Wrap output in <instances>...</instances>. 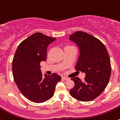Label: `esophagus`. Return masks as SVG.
Returning <instances> with one entry per match:
<instances>
[{
	"label": "esophagus",
	"instance_id": "1",
	"mask_svg": "<svg viewBox=\"0 0 120 120\" xmlns=\"http://www.w3.org/2000/svg\"><path fill=\"white\" fill-rule=\"evenodd\" d=\"M62 79L65 80H69V78H66V77H62Z\"/></svg>",
	"mask_w": 120,
	"mask_h": 120
}]
</instances>
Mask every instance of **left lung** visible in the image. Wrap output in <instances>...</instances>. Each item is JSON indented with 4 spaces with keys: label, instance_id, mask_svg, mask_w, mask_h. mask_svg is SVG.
<instances>
[{
    "label": "left lung",
    "instance_id": "obj_1",
    "mask_svg": "<svg viewBox=\"0 0 120 120\" xmlns=\"http://www.w3.org/2000/svg\"><path fill=\"white\" fill-rule=\"evenodd\" d=\"M69 40L76 44L80 52L75 69L86 74L83 81L78 77L71 78L75 86L70 90V94L79 101L93 100L104 90L110 80L109 53L99 39L85 32H76L70 35Z\"/></svg>",
    "mask_w": 120,
    "mask_h": 120
}]
</instances>
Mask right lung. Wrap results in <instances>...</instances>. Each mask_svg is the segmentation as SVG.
I'll list each match as a JSON object with an SVG mask.
<instances>
[{"label":"right lung","mask_w":120,"mask_h":120,"mask_svg":"<svg viewBox=\"0 0 120 120\" xmlns=\"http://www.w3.org/2000/svg\"><path fill=\"white\" fill-rule=\"evenodd\" d=\"M56 40L41 33L33 34L18 46L12 62L14 79L21 93L28 100L40 103L54 96L56 83L61 77L41 72L40 62L45 61L47 47Z\"/></svg>","instance_id":"add662e5"}]
</instances>
